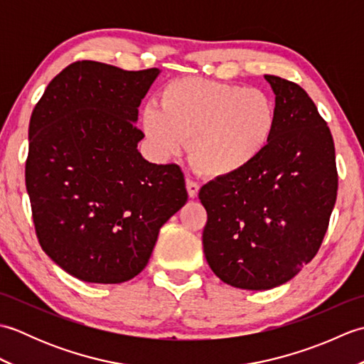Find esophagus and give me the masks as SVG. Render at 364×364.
<instances>
[{"instance_id": "esophagus-1", "label": "esophagus", "mask_w": 364, "mask_h": 364, "mask_svg": "<svg viewBox=\"0 0 364 364\" xmlns=\"http://www.w3.org/2000/svg\"><path fill=\"white\" fill-rule=\"evenodd\" d=\"M186 189H188L189 197L191 198H196L198 196L200 186H198V183H196L194 180H191V178H188V180H186Z\"/></svg>"}]
</instances>
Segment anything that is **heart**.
Here are the masks:
<instances>
[{"label":"heart","mask_w":364,"mask_h":364,"mask_svg":"<svg viewBox=\"0 0 364 364\" xmlns=\"http://www.w3.org/2000/svg\"><path fill=\"white\" fill-rule=\"evenodd\" d=\"M277 120L275 102L264 90L198 76L170 81L161 107L149 103L141 115L158 158H172L191 142L192 164L213 178L252 167L270 146Z\"/></svg>","instance_id":"1"}]
</instances>
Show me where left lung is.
I'll list each match as a JSON object with an SVG mask.
<instances>
[{
    "label": "left lung",
    "mask_w": 364,
    "mask_h": 364,
    "mask_svg": "<svg viewBox=\"0 0 364 364\" xmlns=\"http://www.w3.org/2000/svg\"><path fill=\"white\" fill-rule=\"evenodd\" d=\"M264 78L278 114L267 151L198 192L208 264L223 283L252 291L286 283L316 257L338 192L333 137L313 100L296 82Z\"/></svg>",
    "instance_id": "left-lung-1"
}]
</instances>
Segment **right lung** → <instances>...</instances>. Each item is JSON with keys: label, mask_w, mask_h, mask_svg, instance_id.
Here are the masks:
<instances>
[{"label": "right lung", "mask_w": 364, "mask_h": 364, "mask_svg": "<svg viewBox=\"0 0 364 364\" xmlns=\"http://www.w3.org/2000/svg\"><path fill=\"white\" fill-rule=\"evenodd\" d=\"M158 75L78 60L54 76L31 115L25 176L36 235L82 282L141 274L161 227L188 202L181 168L137 150V107Z\"/></svg>", "instance_id": "obj_1"}]
</instances>
